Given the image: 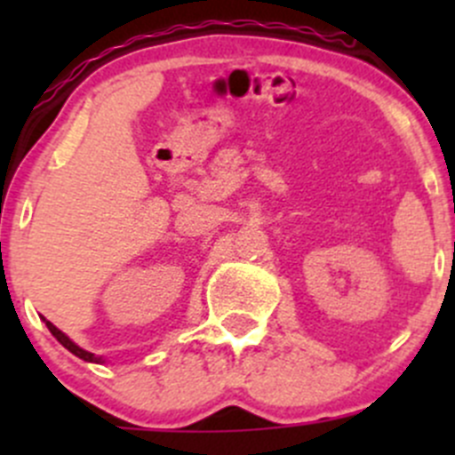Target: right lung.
<instances>
[{"label":"right lung","instance_id":"obj_1","mask_svg":"<svg viewBox=\"0 0 455 455\" xmlns=\"http://www.w3.org/2000/svg\"><path fill=\"white\" fill-rule=\"evenodd\" d=\"M44 321H45V325H48V330H50V332H52V337L57 339V341L61 343V346L66 347V350H70L72 355H75V356H79V359L87 361V363H105V359H103V356H96V355H92V352L84 350V347H81V346H76V343L72 341V339L68 337L66 332H61V330H59L57 325H54V323H50L48 319H44Z\"/></svg>","mask_w":455,"mask_h":455}]
</instances>
